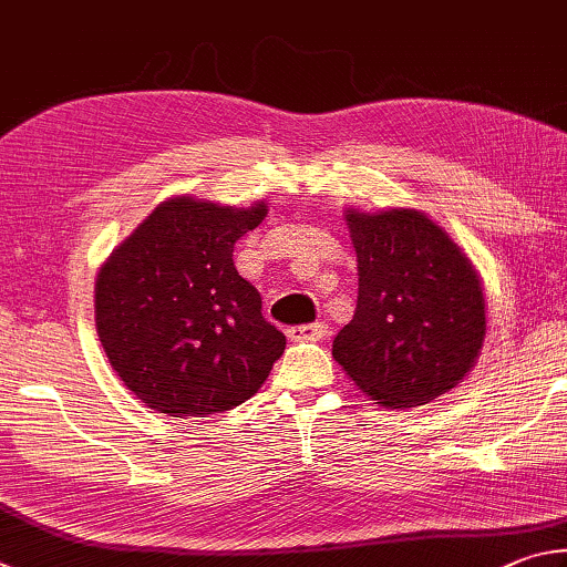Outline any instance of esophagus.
<instances>
[{
    "label": "esophagus",
    "mask_w": 567,
    "mask_h": 567,
    "mask_svg": "<svg viewBox=\"0 0 567 567\" xmlns=\"http://www.w3.org/2000/svg\"><path fill=\"white\" fill-rule=\"evenodd\" d=\"M289 339L291 341H321L326 333H329V326L323 321H316V323H303V326H291L289 331Z\"/></svg>",
    "instance_id": "obj_1"
}]
</instances>
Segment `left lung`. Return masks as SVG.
I'll return each instance as SVG.
<instances>
[{"mask_svg": "<svg viewBox=\"0 0 567 567\" xmlns=\"http://www.w3.org/2000/svg\"><path fill=\"white\" fill-rule=\"evenodd\" d=\"M346 224L359 256V301L333 339V359L385 409L431 403L455 389L481 355V276L461 246L415 208H349Z\"/></svg>", "mask_w": 567, "mask_h": 567, "instance_id": "1", "label": "left lung"}]
</instances>
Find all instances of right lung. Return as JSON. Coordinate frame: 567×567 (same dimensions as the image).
<instances>
[{
    "label": "right lung",
    "mask_w": 567,
    "mask_h": 567,
    "mask_svg": "<svg viewBox=\"0 0 567 567\" xmlns=\"http://www.w3.org/2000/svg\"><path fill=\"white\" fill-rule=\"evenodd\" d=\"M248 208L174 196L99 268L96 333L118 379L156 413L231 411L261 389L286 336L234 266V246L264 221Z\"/></svg>",
    "instance_id": "1"
}]
</instances>
